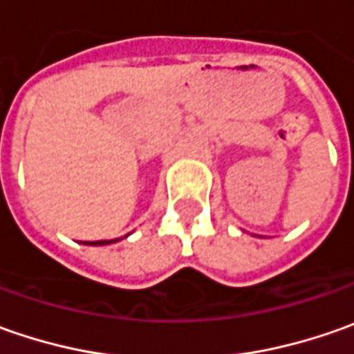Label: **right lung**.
<instances>
[{"label":"right lung","instance_id":"obj_1","mask_svg":"<svg viewBox=\"0 0 354 354\" xmlns=\"http://www.w3.org/2000/svg\"><path fill=\"white\" fill-rule=\"evenodd\" d=\"M110 242H118V238H114V240H96V242H88V244H110Z\"/></svg>","mask_w":354,"mask_h":354}]
</instances>
